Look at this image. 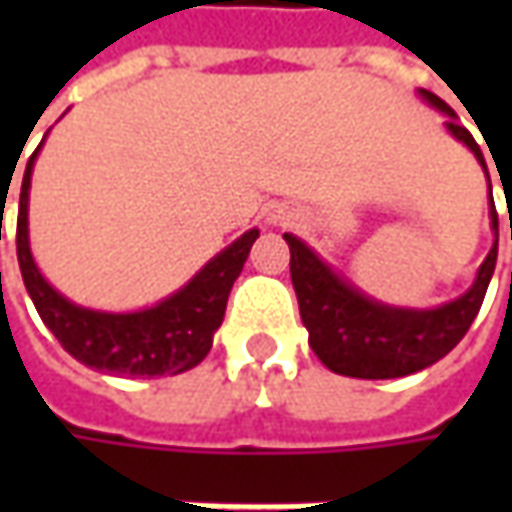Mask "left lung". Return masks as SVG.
I'll list each match as a JSON object with an SVG mask.
<instances>
[{"label": "left lung", "mask_w": 512, "mask_h": 512, "mask_svg": "<svg viewBox=\"0 0 512 512\" xmlns=\"http://www.w3.org/2000/svg\"><path fill=\"white\" fill-rule=\"evenodd\" d=\"M419 93L433 108L447 113L444 122L447 130L473 150V156L487 173L482 148L476 145L470 130L459 125L456 113L436 93L427 90ZM490 227L496 233V242L479 267L473 287L459 299L433 310H410V307L373 302L347 279L336 276L302 239L285 233V242L290 245V279L299 299L302 322L310 333L313 353L333 373L353 379H399L439 362L470 330L496 270L499 213L493 205V196H490Z\"/></svg>", "instance_id": "8db88e82"}]
</instances>
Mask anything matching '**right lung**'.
Returning <instances> with one entry per match:
<instances>
[{"mask_svg": "<svg viewBox=\"0 0 512 512\" xmlns=\"http://www.w3.org/2000/svg\"><path fill=\"white\" fill-rule=\"evenodd\" d=\"M33 159H28L19 219H16V256L30 299L42 322L76 362L116 376H176L205 359L213 333L225 319L230 287L239 279L247 253L259 230H247L219 256H213L182 290L159 305L136 313H105L68 302L39 273L28 242V190Z\"/></svg>", "mask_w": 512, "mask_h": 512, "instance_id": "obj_1", "label": "right lung"}]
</instances>
